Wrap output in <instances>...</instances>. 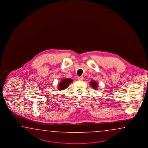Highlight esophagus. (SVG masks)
<instances>
[{
  "mask_svg": "<svg viewBox=\"0 0 148 148\" xmlns=\"http://www.w3.org/2000/svg\"><path fill=\"white\" fill-rule=\"evenodd\" d=\"M79 80H84V77L83 76H80V77H78Z\"/></svg>",
  "mask_w": 148,
  "mask_h": 148,
  "instance_id": "obj_1",
  "label": "esophagus"
}]
</instances>
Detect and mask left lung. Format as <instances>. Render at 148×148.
<instances>
[{
  "instance_id": "1",
  "label": "left lung",
  "mask_w": 148,
  "mask_h": 148,
  "mask_svg": "<svg viewBox=\"0 0 148 148\" xmlns=\"http://www.w3.org/2000/svg\"><path fill=\"white\" fill-rule=\"evenodd\" d=\"M90 86L92 87L93 89H95V90H97L98 88V84L97 83V82L95 81H91L90 82Z\"/></svg>"
}]
</instances>
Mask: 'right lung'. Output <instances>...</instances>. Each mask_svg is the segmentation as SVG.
<instances>
[{
  "label": "right lung",
  "mask_w": 148,
  "mask_h": 148,
  "mask_svg": "<svg viewBox=\"0 0 148 148\" xmlns=\"http://www.w3.org/2000/svg\"><path fill=\"white\" fill-rule=\"evenodd\" d=\"M72 82V79L68 78L62 79L61 82H60V83L58 84V89L59 90H62L66 89Z\"/></svg>",
  "instance_id": "right-lung-1"
}]
</instances>
